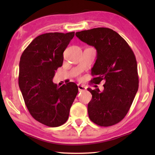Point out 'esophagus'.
Masks as SVG:
<instances>
[{
	"instance_id": "34e87169",
	"label": "esophagus",
	"mask_w": 155,
	"mask_h": 155,
	"mask_svg": "<svg viewBox=\"0 0 155 155\" xmlns=\"http://www.w3.org/2000/svg\"><path fill=\"white\" fill-rule=\"evenodd\" d=\"M78 89L79 91H85L86 90L85 86L81 85H78Z\"/></svg>"
}]
</instances>
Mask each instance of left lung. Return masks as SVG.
Listing matches in <instances>:
<instances>
[{
	"label": "left lung",
	"instance_id": "8db88e82",
	"mask_svg": "<svg viewBox=\"0 0 155 155\" xmlns=\"http://www.w3.org/2000/svg\"><path fill=\"white\" fill-rule=\"evenodd\" d=\"M76 36L96 50L91 69L96 77L91 82H105L103 91L87 89L92 95L87 106L90 119L101 127L117 124L127 114L138 90L135 54L127 41L111 28H94L77 32Z\"/></svg>",
	"mask_w": 155,
	"mask_h": 155
}]
</instances>
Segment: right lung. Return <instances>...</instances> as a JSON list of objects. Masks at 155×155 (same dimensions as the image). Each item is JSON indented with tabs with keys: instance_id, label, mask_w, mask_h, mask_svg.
Returning a JSON list of instances; mask_svg holds the SVG:
<instances>
[{
	"instance_id": "obj_1",
	"label": "right lung",
	"mask_w": 155,
	"mask_h": 155,
	"mask_svg": "<svg viewBox=\"0 0 155 155\" xmlns=\"http://www.w3.org/2000/svg\"><path fill=\"white\" fill-rule=\"evenodd\" d=\"M74 32L48 33L35 38L22 52L18 84L34 119L51 127L67 121L78 89L74 83L58 87L52 82Z\"/></svg>"
}]
</instances>
